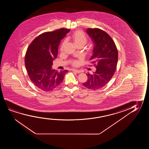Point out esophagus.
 Returning a JSON list of instances; mask_svg holds the SVG:
<instances>
[{
	"label": "esophagus",
	"instance_id": "1",
	"mask_svg": "<svg viewBox=\"0 0 149 149\" xmlns=\"http://www.w3.org/2000/svg\"><path fill=\"white\" fill-rule=\"evenodd\" d=\"M72 71L73 72H76V73H77L78 74H79L81 73V71H79V70H78L72 69Z\"/></svg>",
	"mask_w": 149,
	"mask_h": 149
}]
</instances>
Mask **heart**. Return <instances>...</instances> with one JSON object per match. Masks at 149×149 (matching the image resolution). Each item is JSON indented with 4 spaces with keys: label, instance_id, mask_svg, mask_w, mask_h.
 I'll return each instance as SVG.
<instances>
[{
    "label": "heart",
    "instance_id": "b5f03b06",
    "mask_svg": "<svg viewBox=\"0 0 149 149\" xmlns=\"http://www.w3.org/2000/svg\"><path fill=\"white\" fill-rule=\"evenodd\" d=\"M72 39L73 41L74 44L77 46H82V47L85 45L87 42V38L86 35L82 31L78 30L74 32L72 35ZM67 44V40H65L63 41L61 44L60 50L63 51L64 48ZM72 65L74 66H77L78 65V61L76 60H74L72 62Z\"/></svg>",
    "mask_w": 149,
    "mask_h": 149
}]
</instances>
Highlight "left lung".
Instances as JSON below:
<instances>
[{"label":"left lung","mask_w":149,"mask_h":149,"mask_svg":"<svg viewBox=\"0 0 149 149\" xmlns=\"http://www.w3.org/2000/svg\"><path fill=\"white\" fill-rule=\"evenodd\" d=\"M86 33L94 42L93 54L91 57L96 70L93 74H86L87 81L83 85L88 89L96 90L110 81L116 70L118 52L112 38L99 29H88Z\"/></svg>","instance_id":"8db88e82"}]
</instances>
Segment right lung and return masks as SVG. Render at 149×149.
<instances>
[{"instance_id": "1", "label": "right lung", "mask_w": 149, "mask_h": 149, "mask_svg": "<svg viewBox=\"0 0 149 149\" xmlns=\"http://www.w3.org/2000/svg\"><path fill=\"white\" fill-rule=\"evenodd\" d=\"M70 31L61 29L43 33L29 45L25 56V65L31 81L37 88L50 92L63 81L68 70L58 72L52 69L54 59L57 57L58 47L61 39Z\"/></svg>"}]
</instances>
